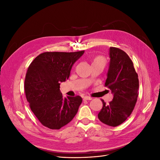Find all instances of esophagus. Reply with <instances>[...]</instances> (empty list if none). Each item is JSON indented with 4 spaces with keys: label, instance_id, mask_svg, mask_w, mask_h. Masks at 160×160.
<instances>
[{
    "label": "esophagus",
    "instance_id": "34e87169",
    "mask_svg": "<svg viewBox=\"0 0 160 160\" xmlns=\"http://www.w3.org/2000/svg\"><path fill=\"white\" fill-rule=\"evenodd\" d=\"M83 100H91L92 99L91 98H90V97H89V96H87V95L83 96Z\"/></svg>",
    "mask_w": 160,
    "mask_h": 160
}]
</instances>
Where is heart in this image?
I'll use <instances>...</instances> for the list:
<instances>
[{
	"instance_id": "b5f03b06",
	"label": "heart",
	"mask_w": 160,
	"mask_h": 160,
	"mask_svg": "<svg viewBox=\"0 0 160 160\" xmlns=\"http://www.w3.org/2000/svg\"><path fill=\"white\" fill-rule=\"evenodd\" d=\"M93 63H99V64L102 65L104 67L105 65V59L103 57H101V56L96 57L93 59V61H92V64Z\"/></svg>"
}]
</instances>
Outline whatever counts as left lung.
Masks as SVG:
<instances>
[{
	"label": "left lung",
	"instance_id": "left-lung-1",
	"mask_svg": "<svg viewBox=\"0 0 160 160\" xmlns=\"http://www.w3.org/2000/svg\"><path fill=\"white\" fill-rule=\"evenodd\" d=\"M109 66L105 86L113 94V100L106 104L98 114L101 122L116 127L132 114L137 102L139 90L138 75L128 54L116 47L109 49Z\"/></svg>",
	"mask_w": 160,
	"mask_h": 160
}]
</instances>
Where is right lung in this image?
<instances>
[{"label": "right lung", "instance_id": "add662e5", "mask_svg": "<svg viewBox=\"0 0 160 160\" xmlns=\"http://www.w3.org/2000/svg\"><path fill=\"white\" fill-rule=\"evenodd\" d=\"M84 52H45L28 67L24 86L26 98L31 111L44 126L59 129L78 111L81 97L64 98L59 88L61 82L69 79L72 65Z\"/></svg>", "mask_w": 160, "mask_h": 160}]
</instances>
